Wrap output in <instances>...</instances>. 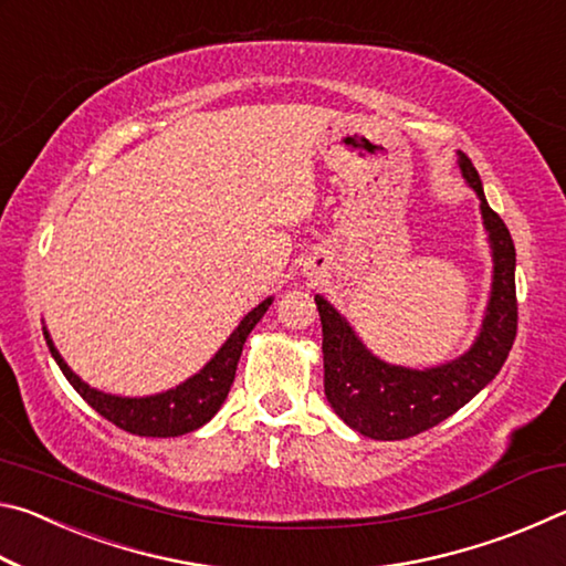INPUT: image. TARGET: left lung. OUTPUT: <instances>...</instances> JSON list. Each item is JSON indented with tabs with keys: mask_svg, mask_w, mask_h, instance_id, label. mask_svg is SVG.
I'll return each mask as SVG.
<instances>
[{
	"mask_svg": "<svg viewBox=\"0 0 566 566\" xmlns=\"http://www.w3.org/2000/svg\"><path fill=\"white\" fill-rule=\"evenodd\" d=\"M462 177L479 197V212L492 249V292L482 327L462 357L427 369L389 364L371 354L352 324L314 296L322 319L324 395L344 424L369 439H409L452 417L500 375L516 337L514 242L502 217L486 205L472 159L457 151Z\"/></svg>",
	"mask_w": 566,
	"mask_h": 566,
	"instance_id": "8db88e82",
	"label": "left lung"
}]
</instances>
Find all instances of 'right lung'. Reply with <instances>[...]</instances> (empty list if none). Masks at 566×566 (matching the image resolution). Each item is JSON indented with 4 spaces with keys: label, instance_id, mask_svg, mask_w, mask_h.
Listing matches in <instances>:
<instances>
[{
    "label": "right lung",
    "instance_id": "1",
    "mask_svg": "<svg viewBox=\"0 0 566 566\" xmlns=\"http://www.w3.org/2000/svg\"><path fill=\"white\" fill-rule=\"evenodd\" d=\"M270 304L272 296H266L262 304H256L197 375H191L177 387L149 397H119L90 387L87 381L76 377L70 369V364L62 359V354L56 352L46 327L44 339L54 361L60 364L66 381H70V385L80 391V397L87 401L94 411H99L104 419H109L112 424H117L124 432L139 437H179L205 427L207 421L217 415L219 407L224 405L249 332H252L256 327V322L264 317Z\"/></svg>",
    "mask_w": 566,
    "mask_h": 566
}]
</instances>
